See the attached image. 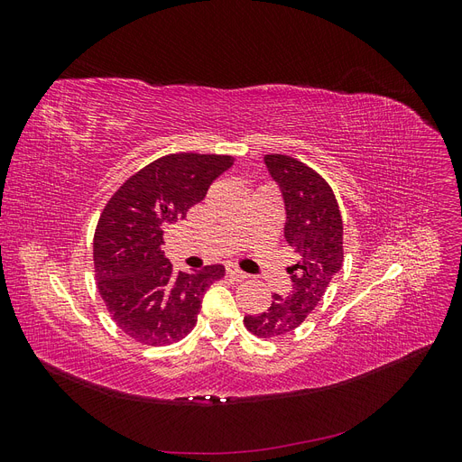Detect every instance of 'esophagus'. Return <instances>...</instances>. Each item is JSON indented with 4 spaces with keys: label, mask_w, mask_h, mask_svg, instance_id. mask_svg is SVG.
I'll return each mask as SVG.
<instances>
[{
    "label": "esophagus",
    "mask_w": 462,
    "mask_h": 462,
    "mask_svg": "<svg viewBox=\"0 0 462 462\" xmlns=\"http://www.w3.org/2000/svg\"><path fill=\"white\" fill-rule=\"evenodd\" d=\"M226 273H227L231 279H235V282H245V279L248 277V275H246L245 272H241L239 268H227Z\"/></svg>",
    "instance_id": "34e87169"
}]
</instances>
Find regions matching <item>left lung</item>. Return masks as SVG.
Masks as SVG:
<instances>
[{
  "mask_svg": "<svg viewBox=\"0 0 462 462\" xmlns=\"http://www.w3.org/2000/svg\"><path fill=\"white\" fill-rule=\"evenodd\" d=\"M263 160L285 200V241L299 256L287 268V295H272L268 310L243 319L250 333L270 339L295 331L326 295L343 265V219L328 180L312 167L283 153H268Z\"/></svg>",
  "mask_w": 462,
  "mask_h": 462,
  "instance_id": "8db88e82",
  "label": "left lung"
}]
</instances>
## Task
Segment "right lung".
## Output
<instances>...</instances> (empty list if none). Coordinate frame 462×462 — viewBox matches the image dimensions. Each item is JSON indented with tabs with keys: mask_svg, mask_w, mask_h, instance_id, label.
I'll list each match as a JSON object with an SVG mask.
<instances>
[{
	"mask_svg": "<svg viewBox=\"0 0 462 462\" xmlns=\"http://www.w3.org/2000/svg\"><path fill=\"white\" fill-rule=\"evenodd\" d=\"M233 162L221 153H167L131 175L104 206L94 231L96 287L131 339L165 346L197 326L204 292L226 268L173 272L162 250L163 227L183 219Z\"/></svg>",
	"mask_w": 462,
	"mask_h": 462,
	"instance_id": "obj_1",
	"label": "right lung"
}]
</instances>
